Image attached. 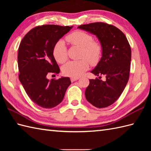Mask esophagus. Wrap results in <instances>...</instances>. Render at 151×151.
Instances as JSON below:
<instances>
[{
  "instance_id": "34e87169",
  "label": "esophagus",
  "mask_w": 151,
  "mask_h": 151,
  "mask_svg": "<svg viewBox=\"0 0 151 151\" xmlns=\"http://www.w3.org/2000/svg\"><path fill=\"white\" fill-rule=\"evenodd\" d=\"M78 79H79L78 77H71L70 78V81H71L72 82H73L76 81H77V80H78Z\"/></svg>"
}]
</instances>
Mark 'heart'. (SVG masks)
Returning a JSON list of instances; mask_svg holds the SVG:
<instances>
[{
    "label": "heart",
    "mask_w": 151,
    "mask_h": 151,
    "mask_svg": "<svg viewBox=\"0 0 151 151\" xmlns=\"http://www.w3.org/2000/svg\"><path fill=\"white\" fill-rule=\"evenodd\" d=\"M65 39L72 45L82 48L81 58L84 59L68 62L63 66L62 72L67 76L79 77L89 69V62L91 65H95L99 62L102 54V46L99 42L93 41L90 34L82 31L74 32ZM53 55L58 63H62L67 60V49L63 40H59L54 45Z\"/></svg>",
    "instance_id": "1"
}]
</instances>
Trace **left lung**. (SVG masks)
I'll use <instances>...</instances> for the list:
<instances>
[{"label": "left lung", "mask_w": 151, "mask_h": 151, "mask_svg": "<svg viewBox=\"0 0 151 151\" xmlns=\"http://www.w3.org/2000/svg\"><path fill=\"white\" fill-rule=\"evenodd\" d=\"M78 28L95 35L102 46V57L91 73L106 76L103 81L90 79L86 89L87 101L94 106L108 107L116 101L129 81L131 49L125 35L117 28L104 22L83 24Z\"/></svg>", "instance_id": "1"}]
</instances>
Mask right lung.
Masks as SVG:
<instances>
[{"label": "right lung", "mask_w": 151, "mask_h": 151, "mask_svg": "<svg viewBox=\"0 0 151 151\" xmlns=\"http://www.w3.org/2000/svg\"><path fill=\"white\" fill-rule=\"evenodd\" d=\"M73 27L54 24L37 27L25 35L19 45V81L31 100L42 108L58 105L71 83L69 77L49 81L47 75L50 73H60L53 48Z\"/></svg>", "instance_id": "add662e5"}]
</instances>
